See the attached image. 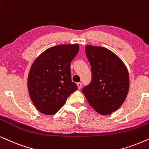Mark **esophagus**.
<instances>
[{
	"instance_id": "34e87169",
	"label": "esophagus",
	"mask_w": 149,
	"mask_h": 149,
	"mask_svg": "<svg viewBox=\"0 0 149 149\" xmlns=\"http://www.w3.org/2000/svg\"><path fill=\"white\" fill-rule=\"evenodd\" d=\"M77 86H78V89H80L81 88H82V83H81V82L77 83Z\"/></svg>"
}]
</instances>
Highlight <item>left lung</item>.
Wrapping results in <instances>:
<instances>
[{
	"label": "left lung",
	"mask_w": 149,
	"mask_h": 149,
	"mask_svg": "<svg viewBox=\"0 0 149 149\" xmlns=\"http://www.w3.org/2000/svg\"><path fill=\"white\" fill-rule=\"evenodd\" d=\"M90 63L92 80L82 89L90 106L102 115L111 114L125 100L130 77L125 63L113 52L104 47H85Z\"/></svg>",
	"instance_id": "left-lung-1"
}]
</instances>
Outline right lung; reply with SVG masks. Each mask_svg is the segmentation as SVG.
I'll list each match as a JSON object with an SVG mask.
<instances>
[{
	"label": "right lung",
	"mask_w": 149,
	"mask_h": 149,
	"mask_svg": "<svg viewBox=\"0 0 149 149\" xmlns=\"http://www.w3.org/2000/svg\"><path fill=\"white\" fill-rule=\"evenodd\" d=\"M78 51V44L56 45L43 52L32 64L28 89L32 102L40 112L55 114L78 90L76 83L71 82L70 64Z\"/></svg>",
	"instance_id": "obj_1"
}]
</instances>
